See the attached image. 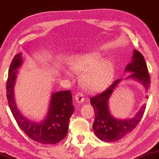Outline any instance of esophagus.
Listing matches in <instances>:
<instances>
[{"label":"esophagus","instance_id":"esophagus-1","mask_svg":"<svg viewBox=\"0 0 159 159\" xmlns=\"http://www.w3.org/2000/svg\"><path fill=\"white\" fill-rule=\"evenodd\" d=\"M75 100H76L77 103L80 104V103H83V102H84V101H85V98L83 96V94H81V93H78V94H76L75 96Z\"/></svg>","mask_w":159,"mask_h":159}]
</instances>
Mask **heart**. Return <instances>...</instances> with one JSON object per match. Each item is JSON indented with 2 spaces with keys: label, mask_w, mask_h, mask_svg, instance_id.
I'll return each mask as SVG.
<instances>
[{
  "label": "heart",
  "mask_w": 159,
  "mask_h": 159,
  "mask_svg": "<svg viewBox=\"0 0 159 159\" xmlns=\"http://www.w3.org/2000/svg\"><path fill=\"white\" fill-rule=\"evenodd\" d=\"M101 58L97 53L82 55L74 58L71 63V69L77 72L89 70L84 74L82 82L90 91L104 89L110 81L112 73V65L110 62L101 64Z\"/></svg>",
  "instance_id": "obj_1"
}]
</instances>
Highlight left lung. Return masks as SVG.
Returning a JSON list of instances; mask_svg holds the SVG:
<instances>
[{
  "label": "left lung",
  "mask_w": 159,
  "mask_h": 159,
  "mask_svg": "<svg viewBox=\"0 0 159 159\" xmlns=\"http://www.w3.org/2000/svg\"><path fill=\"white\" fill-rule=\"evenodd\" d=\"M125 71L132 72L126 79L136 80L145 87L146 90L150 88V78L147 65L143 56L139 51L134 50L132 61L127 65ZM121 80V79L115 80L105 91L90 98V103L94 108L95 114L93 129L96 136L105 142L118 141L132 132L137 126L145 112V105H143L132 119L120 120L111 114L108 107V100ZM146 98H148L147 96Z\"/></svg>",
  "instance_id": "1"
}]
</instances>
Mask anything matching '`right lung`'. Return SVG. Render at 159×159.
I'll use <instances>...</instances> for the list:
<instances>
[{"label":"right lung","mask_w":159,"mask_h":159,"mask_svg":"<svg viewBox=\"0 0 159 159\" xmlns=\"http://www.w3.org/2000/svg\"><path fill=\"white\" fill-rule=\"evenodd\" d=\"M22 63V54L15 56L9 69L7 82V98L9 106L18 126L34 141L41 144H55L63 140L69 129V120L74 111L72 94L70 90L53 93L49 110L45 119L38 123L27 119L16 104L14 85L17 70Z\"/></svg>","instance_id":"add662e5"}]
</instances>
